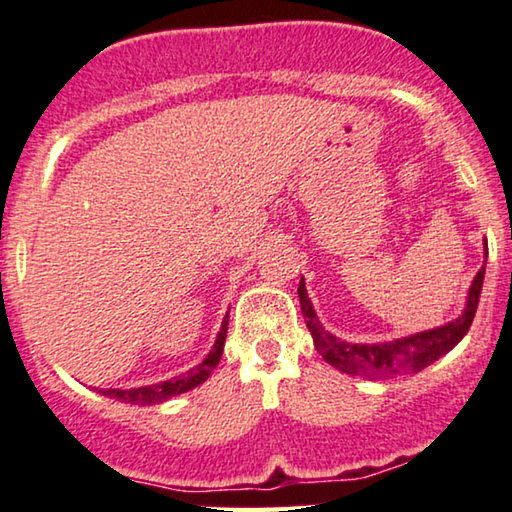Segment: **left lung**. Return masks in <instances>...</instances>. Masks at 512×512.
Returning <instances> with one entry per match:
<instances>
[{"instance_id": "8db88e82", "label": "left lung", "mask_w": 512, "mask_h": 512, "mask_svg": "<svg viewBox=\"0 0 512 512\" xmlns=\"http://www.w3.org/2000/svg\"><path fill=\"white\" fill-rule=\"evenodd\" d=\"M482 280H485V266H482L478 276L473 278L469 299H466V308L457 320H452L443 327L420 331V334H413L408 338H397V341L390 343H345L341 338L331 336L329 331H325V327L320 325L318 315L313 311L304 278H301L297 292L306 327L311 331L315 350L320 352L322 359L334 366V369L350 373V376L385 380L392 376H406V373H417L427 369L429 364H434L438 357H443L445 352H450L459 341H462L475 318V311H478Z\"/></svg>"}]
</instances>
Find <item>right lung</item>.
<instances>
[{
  "label": "right lung",
  "mask_w": 512,
  "mask_h": 512,
  "mask_svg": "<svg viewBox=\"0 0 512 512\" xmlns=\"http://www.w3.org/2000/svg\"><path fill=\"white\" fill-rule=\"evenodd\" d=\"M227 318L229 315H225V320H222V329H220L218 338H215L213 350L208 352L204 362L197 364L187 373H181V376L164 380V383H157V385L132 387V390H97V387L95 390L99 394H104V397H111V399H118L125 403H139V406H153V403H162L171 397H178V394H183L187 390H192V387L204 383V380L211 376L213 369L220 362L222 350H225V338H227V325H229Z\"/></svg>",
  "instance_id": "1"
}]
</instances>
